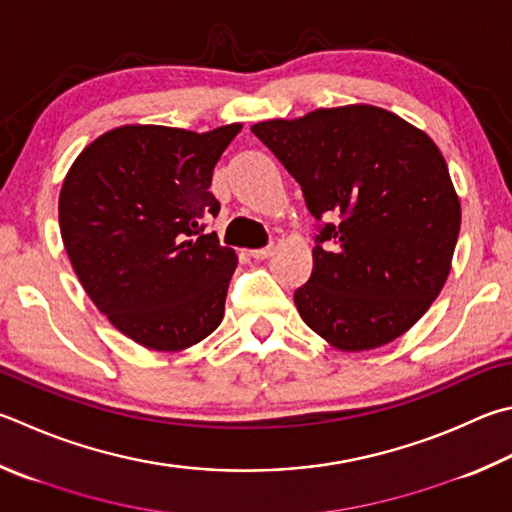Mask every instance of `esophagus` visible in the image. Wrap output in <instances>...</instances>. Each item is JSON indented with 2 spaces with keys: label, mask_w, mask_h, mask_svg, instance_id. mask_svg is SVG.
Here are the masks:
<instances>
[{
  "label": "esophagus",
  "mask_w": 512,
  "mask_h": 512,
  "mask_svg": "<svg viewBox=\"0 0 512 512\" xmlns=\"http://www.w3.org/2000/svg\"><path fill=\"white\" fill-rule=\"evenodd\" d=\"M273 255V246H266V248H257V250H250V257L255 259H268Z\"/></svg>",
  "instance_id": "esophagus-1"
}]
</instances>
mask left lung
<instances>
[{"instance_id":"left-lung-1","label":"left lung","mask_w":512,"mask_h":512,"mask_svg":"<svg viewBox=\"0 0 512 512\" xmlns=\"http://www.w3.org/2000/svg\"><path fill=\"white\" fill-rule=\"evenodd\" d=\"M250 129L302 185L311 215L338 217L320 230L313 273L293 295L306 327L340 351L401 338L439 297L461 228L439 147L374 105L315 109Z\"/></svg>"}]
</instances>
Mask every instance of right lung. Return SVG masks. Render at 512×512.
I'll use <instances>...</instances> for the list:
<instances>
[{
    "mask_svg": "<svg viewBox=\"0 0 512 512\" xmlns=\"http://www.w3.org/2000/svg\"><path fill=\"white\" fill-rule=\"evenodd\" d=\"M241 123L210 132L163 125L109 129L62 181L58 217L73 271L107 320L138 345L183 351L224 320L232 248L217 217L212 170Z\"/></svg>",
    "mask_w": 512,
    "mask_h": 512,
    "instance_id": "right-lung-1",
    "label": "right lung"
}]
</instances>
